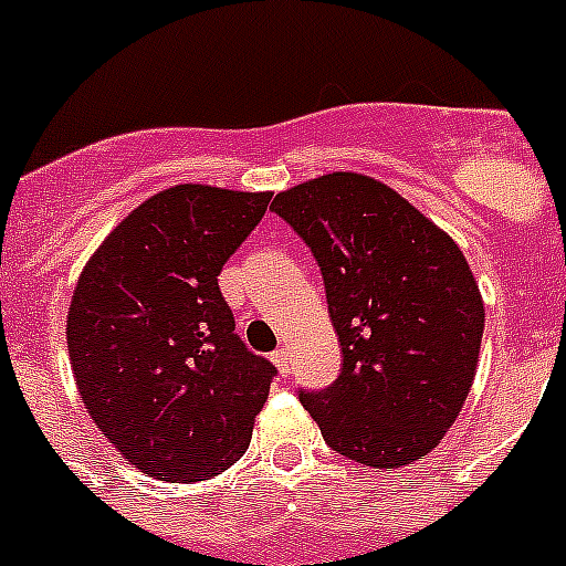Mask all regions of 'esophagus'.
Returning a JSON list of instances; mask_svg holds the SVG:
<instances>
[{
	"instance_id": "1",
	"label": "esophagus",
	"mask_w": 566,
	"mask_h": 566,
	"mask_svg": "<svg viewBox=\"0 0 566 566\" xmlns=\"http://www.w3.org/2000/svg\"><path fill=\"white\" fill-rule=\"evenodd\" d=\"M272 363L277 365V371L283 374V377H286V374L292 371V352H289L286 345H283V348H277V352L272 354Z\"/></svg>"
}]
</instances>
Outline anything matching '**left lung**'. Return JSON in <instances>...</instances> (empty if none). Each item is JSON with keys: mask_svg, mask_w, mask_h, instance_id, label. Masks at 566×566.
Segmentation results:
<instances>
[{"mask_svg": "<svg viewBox=\"0 0 566 566\" xmlns=\"http://www.w3.org/2000/svg\"><path fill=\"white\" fill-rule=\"evenodd\" d=\"M326 283L343 371L300 391L328 448L365 468L428 457L476 377L484 303L462 249L391 187L319 175L272 201Z\"/></svg>", "mask_w": 566, "mask_h": 566, "instance_id": "8db88e82", "label": "left lung"}]
</instances>
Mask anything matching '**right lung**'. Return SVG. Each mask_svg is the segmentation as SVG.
I'll return each mask as SVG.
<instances>
[{"mask_svg":"<svg viewBox=\"0 0 566 566\" xmlns=\"http://www.w3.org/2000/svg\"><path fill=\"white\" fill-rule=\"evenodd\" d=\"M269 198L164 189L107 234L78 277L70 368L93 422L142 473L203 482L249 448L277 371L234 334L218 274Z\"/></svg>","mask_w":566,"mask_h":566,"instance_id":"obj_1","label":"right lung"}]
</instances>
